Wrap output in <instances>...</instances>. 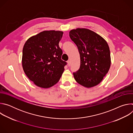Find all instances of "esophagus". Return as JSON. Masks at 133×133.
I'll use <instances>...</instances> for the list:
<instances>
[{
    "mask_svg": "<svg viewBox=\"0 0 133 133\" xmlns=\"http://www.w3.org/2000/svg\"><path fill=\"white\" fill-rule=\"evenodd\" d=\"M67 64H68V66H70V61H67Z\"/></svg>",
    "mask_w": 133,
    "mask_h": 133,
    "instance_id": "34e87169",
    "label": "esophagus"
}]
</instances>
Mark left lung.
Wrapping results in <instances>:
<instances>
[{
    "instance_id": "8db88e82",
    "label": "left lung",
    "mask_w": 133,
    "mask_h": 133,
    "mask_svg": "<svg viewBox=\"0 0 133 133\" xmlns=\"http://www.w3.org/2000/svg\"><path fill=\"white\" fill-rule=\"evenodd\" d=\"M69 36L77 46L80 54V67L73 72L75 81L87 88L97 85L110 66L107 43L98 34L86 28L72 29L69 32Z\"/></svg>"
}]
</instances>
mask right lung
<instances>
[{
  "label": "right lung",
  "instance_id": "add662e5",
  "mask_svg": "<svg viewBox=\"0 0 133 133\" xmlns=\"http://www.w3.org/2000/svg\"><path fill=\"white\" fill-rule=\"evenodd\" d=\"M63 32L46 30L32 36L23 49L22 65L28 78L37 86L47 88L60 79L67 63L62 60L59 46Z\"/></svg>",
  "mask_w": 133,
  "mask_h": 133
}]
</instances>
